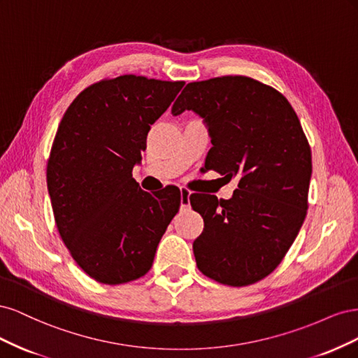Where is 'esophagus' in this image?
Segmentation results:
<instances>
[{
    "label": "esophagus",
    "mask_w": 358,
    "mask_h": 358,
    "mask_svg": "<svg viewBox=\"0 0 358 358\" xmlns=\"http://www.w3.org/2000/svg\"><path fill=\"white\" fill-rule=\"evenodd\" d=\"M189 197H191V192L187 188H180V208L182 209H188L191 206Z\"/></svg>",
    "instance_id": "obj_1"
}]
</instances>
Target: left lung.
Here are the masks:
<instances>
[{
    "label": "left lung",
    "instance_id": "8db88e82",
    "mask_svg": "<svg viewBox=\"0 0 358 358\" xmlns=\"http://www.w3.org/2000/svg\"><path fill=\"white\" fill-rule=\"evenodd\" d=\"M204 117L213 148L204 167L239 175L230 200L189 197L204 221L192 243L203 275L230 287L264 279L282 262L306 218L312 155L285 96L246 76L191 82L171 113Z\"/></svg>",
    "mask_w": 358,
    "mask_h": 358
}]
</instances>
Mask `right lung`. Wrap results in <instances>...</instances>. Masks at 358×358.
Here are the masks:
<instances>
[{"label": "right lung", "instance_id": "obj_1", "mask_svg": "<svg viewBox=\"0 0 358 358\" xmlns=\"http://www.w3.org/2000/svg\"><path fill=\"white\" fill-rule=\"evenodd\" d=\"M185 82L124 74L85 88L64 113L48 159V189L62 242L107 285L145 276L179 210L180 191L149 194L133 178L146 137Z\"/></svg>", "mask_w": 358, "mask_h": 358}]
</instances>
